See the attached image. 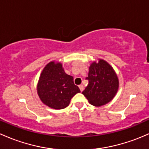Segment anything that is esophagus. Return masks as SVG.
Listing matches in <instances>:
<instances>
[{
    "instance_id": "obj_1",
    "label": "esophagus",
    "mask_w": 149,
    "mask_h": 149,
    "mask_svg": "<svg viewBox=\"0 0 149 149\" xmlns=\"http://www.w3.org/2000/svg\"><path fill=\"white\" fill-rule=\"evenodd\" d=\"M75 81H79V82H80V84L79 85V87L80 88H81L83 87V84H82V80H81V79L80 77H77L75 79Z\"/></svg>"
}]
</instances>
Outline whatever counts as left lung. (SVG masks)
<instances>
[{
	"label": "left lung",
	"instance_id": "1",
	"mask_svg": "<svg viewBox=\"0 0 149 149\" xmlns=\"http://www.w3.org/2000/svg\"><path fill=\"white\" fill-rule=\"evenodd\" d=\"M85 58L89 65L88 87L94 89L96 93H102L112 84L116 76L113 67L116 65L111 63L114 61L115 58L109 49L101 44L90 46Z\"/></svg>",
	"mask_w": 149,
	"mask_h": 149
}]
</instances>
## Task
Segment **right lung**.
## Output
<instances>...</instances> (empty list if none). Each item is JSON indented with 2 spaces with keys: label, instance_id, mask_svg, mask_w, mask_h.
<instances>
[{
  "label": "right lung",
  "instance_id": "1",
  "mask_svg": "<svg viewBox=\"0 0 149 149\" xmlns=\"http://www.w3.org/2000/svg\"><path fill=\"white\" fill-rule=\"evenodd\" d=\"M65 42L54 41L50 43L43 48V54L50 55V61L45 65L41 71V76L48 87L55 89L64 84L65 78L69 76L73 71V67L77 59L66 61L63 59V54L69 52L68 45Z\"/></svg>",
  "mask_w": 149,
  "mask_h": 149
}]
</instances>
